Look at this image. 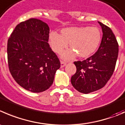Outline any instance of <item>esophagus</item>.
Masks as SVG:
<instances>
[{"mask_svg": "<svg viewBox=\"0 0 125 125\" xmlns=\"http://www.w3.org/2000/svg\"><path fill=\"white\" fill-rule=\"evenodd\" d=\"M66 65V62H63V61L60 62V66H61V68H63Z\"/></svg>", "mask_w": 125, "mask_h": 125, "instance_id": "1", "label": "esophagus"}]
</instances>
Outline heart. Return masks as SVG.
I'll return each mask as SVG.
<instances>
[{
	"label": "heart",
	"instance_id": "b5f03b06",
	"mask_svg": "<svg viewBox=\"0 0 125 125\" xmlns=\"http://www.w3.org/2000/svg\"><path fill=\"white\" fill-rule=\"evenodd\" d=\"M101 40L100 30L95 27H70L61 30V35L51 32L49 43L52 49L60 53L69 43L71 49L64 52L65 59H73L76 55L85 58L93 54L98 47Z\"/></svg>",
	"mask_w": 125,
	"mask_h": 125
}]
</instances>
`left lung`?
<instances>
[{"label":"left lung","instance_id":"obj_1","mask_svg":"<svg viewBox=\"0 0 125 125\" xmlns=\"http://www.w3.org/2000/svg\"><path fill=\"white\" fill-rule=\"evenodd\" d=\"M103 37L98 50L86 60L74 62L76 73L71 77V84L81 93H87L101 89L113 74L118 54V44L109 27L98 22Z\"/></svg>","mask_w":125,"mask_h":125}]
</instances>
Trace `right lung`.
<instances>
[{"instance_id":"right-lung-1","label":"right lung","mask_w":125,"mask_h":125,"mask_svg":"<svg viewBox=\"0 0 125 125\" xmlns=\"http://www.w3.org/2000/svg\"><path fill=\"white\" fill-rule=\"evenodd\" d=\"M49 27L31 18L16 25L7 44L10 72L27 90L40 93L52 84L60 62L48 42Z\"/></svg>"}]
</instances>
